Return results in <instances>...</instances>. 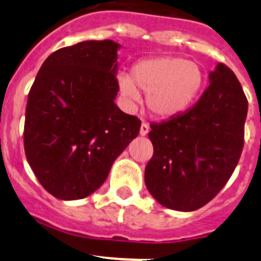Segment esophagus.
<instances>
[{
	"instance_id": "34e87169",
	"label": "esophagus",
	"mask_w": 261,
	"mask_h": 261,
	"mask_svg": "<svg viewBox=\"0 0 261 261\" xmlns=\"http://www.w3.org/2000/svg\"><path fill=\"white\" fill-rule=\"evenodd\" d=\"M149 133V124L146 121H142L141 128H140V135L141 136H146Z\"/></svg>"
}]
</instances>
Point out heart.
<instances>
[{"mask_svg":"<svg viewBox=\"0 0 261 261\" xmlns=\"http://www.w3.org/2000/svg\"><path fill=\"white\" fill-rule=\"evenodd\" d=\"M201 66L180 56H156L140 60L130 75H119L120 91L129 102L138 99V87L146 93L151 115L168 119L181 114L197 100L204 87Z\"/></svg>","mask_w":261,"mask_h":261,"instance_id":"obj_1","label":"heart"}]
</instances>
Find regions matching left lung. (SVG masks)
<instances>
[{"mask_svg":"<svg viewBox=\"0 0 261 261\" xmlns=\"http://www.w3.org/2000/svg\"><path fill=\"white\" fill-rule=\"evenodd\" d=\"M192 108L150 124L154 147L145 184L168 209L192 212L214 199L238 165L248 102L229 66L218 64Z\"/></svg>","mask_w":261,"mask_h":261,"instance_id":"obj_1","label":"left lung"}]
</instances>
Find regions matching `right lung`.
Segmentation results:
<instances>
[{"label":"right lung","instance_id":"right-lung-1","mask_svg":"<svg viewBox=\"0 0 261 261\" xmlns=\"http://www.w3.org/2000/svg\"><path fill=\"white\" fill-rule=\"evenodd\" d=\"M81 41L47 57L29 93L24 153L38 180L60 200L87 197L105 183L141 121L115 105L117 49Z\"/></svg>","mask_w":261,"mask_h":261}]
</instances>
